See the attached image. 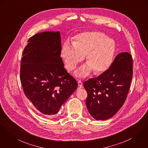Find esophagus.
<instances>
[{
	"mask_svg": "<svg viewBox=\"0 0 148 148\" xmlns=\"http://www.w3.org/2000/svg\"><path fill=\"white\" fill-rule=\"evenodd\" d=\"M78 89H80L81 88L83 87V84H82V82H81V80H78Z\"/></svg>",
	"mask_w": 148,
	"mask_h": 148,
	"instance_id": "1",
	"label": "esophagus"
}]
</instances>
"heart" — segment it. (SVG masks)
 Wrapping results in <instances>:
<instances>
[{"label": "heart", "mask_w": 148, "mask_h": 148, "mask_svg": "<svg viewBox=\"0 0 148 148\" xmlns=\"http://www.w3.org/2000/svg\"><path fill=\"white\" fill-rule=\"evenodd\" d=\"M115 51V43L112 38L99 32H85L76 35L71 44L65 42L61 56L69 71L75 68L85 56L87 63L75 71V75L86 77L92 70L95 74L105 71L112 63Z\"/></svg>", "instance_id": "heart-1"}]
</instances>
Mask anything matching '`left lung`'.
<instances>
[{
  "instance_id": "1",
  "label": "left lung",
  "mask_w": 148,
  "mask_h": 148,
  "mask_svg": "<svg viewBox=\"0 0 148 148\" xmlns=\"http://www.w3.org/2000/svg\"><path fill=\"white\" fill-rule=\"evenodd\" d=\"M132 58L128 52L118 54L109 68L98 77L84 82L86 103L96 120H106L123 106L132 78Z\"/></svg>"
}]
</instances>
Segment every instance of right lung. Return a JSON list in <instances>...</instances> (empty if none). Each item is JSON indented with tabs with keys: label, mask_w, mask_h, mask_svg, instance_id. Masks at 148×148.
Segmentation results:
<instances>
[{
	"label": "right lung",
	"mask_w": 148,
	"mask_h": 148,
	"mask_svg": "<svg viewBox=\"0 0 148 148\" xmlns=\"http://www.w3.org/2000/svg\"><path fill=\"white\" fill-rule=\"evenodd\" d=\"M60 36L59 32L35 34L27 40L21 61L25 95L46 115L57 114L78 87L77 80L64 68Z\"/></svg>",
	"instance_id": "add662e5"
}]
</instances>
